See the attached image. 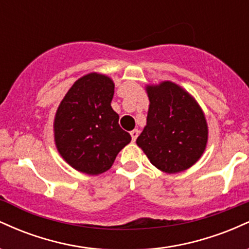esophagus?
<instances>
[{
    "mask_svg": "<svg viewBox=\"0 0 249 249\" xmlns=\"http://www.w3.org/2000/svg\"><path fill=\"white\" fill-rule=\"evenodd\" d=\"M130 134H131V138H132V142H136L137 137H138V134H139V131L137 130V128H134V130L131 131Z\"/></svg>",
    "mask_w": 249,
    "mask_h": 249,
    "instance_id": "obj_1",
    "label": "esophagus"
}]
</instances>
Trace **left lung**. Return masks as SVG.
<instances>
[{
  "mask_svg": "<svg viewBox=\"0 0 249 249\" xmlns=\"http://www.w3.org/2000/svg\"><path fill=\"white\" fill-rule=\"evenodd\" d=\"M148 101L146 125L137 145L162 172H182L201 158L208 142L204 111L196 98L171 81L145 87Z\"/></svg>",
  "mask_w": 249,
  "mask_h": 249,
  "instance_id": "1",
  "label": "left lung"
}]
</instances>
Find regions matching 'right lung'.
<instances>
[{"instance_id":"right-lung-1","label":"right lung","mask_w":249,"mask_h":249,"mask_svg":"<svg viewBox=\"0 0 249 249\" xmlns=\"http://www.w3.org/2000/svg\"><path fill=\"white\" fill-rule=\"evenodd\" d=\"M115 83L90 72L65 93L53 119V139L59 156L78 172L98 176L112 166L131 136L119 126L111 107Z\"/></svg>"}]
</instances>
